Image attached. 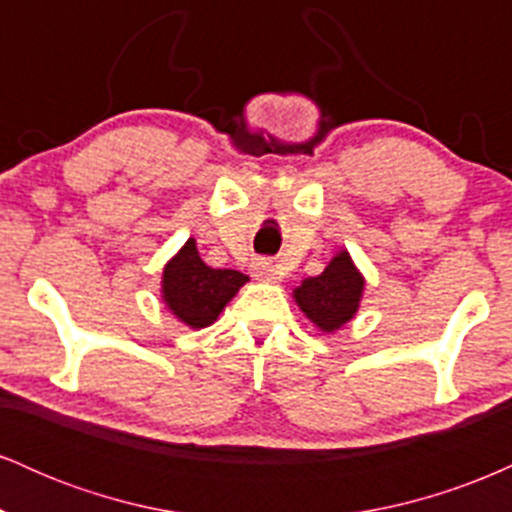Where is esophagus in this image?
Wrapping results in <instances>:
<instances>
[{
	"label": "esophagus",
	"instance_id": "obj_1",
	"mask_svg": "<svg viewBox=\"0 0 512 512\" xmlns=\"http://www.w3.org/2000/svg\"><path fill=\"white\" fill-rule=\"evenodd\" d=\"M252 276H255V279H260V281H279L281 276H279V269L274 267L272 262H267V260H257V262H252Z\"/></svg>",
	"mask_w": 512,
	"mask_h": 512
}]
</instances>
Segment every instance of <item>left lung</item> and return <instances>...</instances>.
I'll return each instance as SVG.
<instances>
[{
    "label": "left lung",
    "mask_w": 512,
    "mask_h": 512,
    "mask_svg": "<svg viewBox=\"0 0 512 512\" xmlns=\"http://www.w3.org/2000/svg\"><path fill=\"white\" fill-rule=\"evenodd\" d=\"M363 286L366 281L361 272L349 252L342 250L332 257L325 272L308 276L293 291V298L315 327H320L322 332H334L358 313Z\"/></svg>",
    "instance_id": "1"
}]
</instances>
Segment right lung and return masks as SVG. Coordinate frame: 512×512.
Listing matches in <instances>:
<instances>
[{
    "label": "right lung",
    "instance_id": "1",
    "mask_svg": "<svg viewBox=\"0 0 512 512\" xmlns=\"http://www.w3.org/2000/svg\"><path fill=\"white\" fill-rule=\"evenodd\" d=\"M248 276L236 269H214L202 262L195 238L187 240L163 267L161 296L168 310L192 330L209 327Z\"/></svg>",
    "mask_w": 512,
    "mask_h": 512
}]
</instances>
